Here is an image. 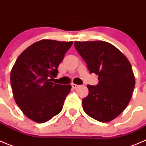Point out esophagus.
Returning <instances> with one entry per match:
<instances>
[{"label": "esophagus", "mask_w": 146, "mask_h": 146, "mask_svg": "<svg viewBox=\"0 0 146 146\" xmlns=\"http://www.w3.org/2000/svg\"><path fill=\"white\" fill-rule=\"evenodd\" d=\"M72 87L73 88H77L78 87V85L74 84V83H72Z\"/></svg>", "instance_id": "obj_1"}]
</instances>
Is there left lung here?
Returning a JSON list of instances; mask_svg holds the SVG:
<instances>
[{"label": "left lung", "instance_id": "8db88e82", "mask_svg": "<svg viewBox=\"0 0 146 146\" xmlns=\"http://www.w3.org/2000/svg\"><path fill=\"white\" fill-rule=\"evenodd\" d=\"M74 47L90 73L99 77L96 86H87L89 93L82 99L83 110L100 122L112 121L127 107L135 88L129 61L119 50L106 42H74Z\"/></svg>", "mask_w": 146, "mask_h": 146}]
</instances>
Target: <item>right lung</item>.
Wrapping results in <instances>:
<instances>
[{"label": "right lung", "instance_id": "1", "mask_svg": "<svg viewBox=\"0 0 146 146\" xmlns=\"http://www.w3.org/2000/svg\"><path fill=\"white\" fill-rule=\"evenodd\" d=\"M72 42L41 40L20 54L10 76L17 104L28 118L44 123L61 111L71 85L55 84L52 77Z\"/></svg>", "mask_w": 146, "mask_h": 146}]
</instances>
